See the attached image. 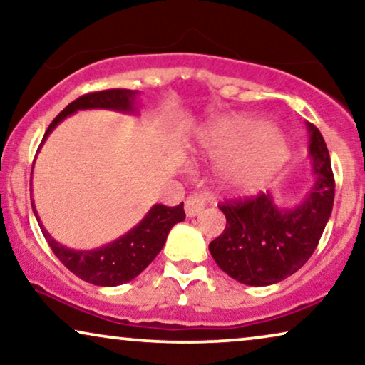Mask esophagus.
<instances>
[{
	"label": "esophagus",
	"instance_id": "esophagus-1",
	"mask_svg": "<svg viewBox=\"0 0 365 365\" xmlns=\"http://www.w3.org/2000/svg\"><path fill=\"white\" fill-rule=\"evenodd\" d=\"M211 199H212V194L206 192V191H196V192L189 194V196L186 197V202H184L186 216L187 217L197 216V214L202 211L204 206H206V204L211 201Z\"/></svg>",
	"mask_w": 365,
	"mask_h": 365
}]
</instances>
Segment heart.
Returning <instances> with one entry per match:
<instances>
[{
	"label": "heart",
	"instance_id": "heart-1",
	"mask_svg": "<svg viewBox=\"0 0 365 365\" xmlns=\"http://www.w3.org/2000/svg\"><path fill=\"white\" fill-rule=\"evenodd\" d=\"M206 151L227 156L222 176L241 189L269 181L287 159V143L274 128L257 118L229 116L212 123L201 136Z\"/></svg>",
	"mask_w": 365,
	"mask_h": 365
}]
</instances>
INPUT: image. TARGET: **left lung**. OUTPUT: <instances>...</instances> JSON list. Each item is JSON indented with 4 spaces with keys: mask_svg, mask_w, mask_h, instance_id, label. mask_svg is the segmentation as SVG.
Wrapping results in <instances>:
<instances>
[{
    "mask_svg": "<svg viewBox=\"0 0 365 365\" xmlns=\"http://www.w3.org/2000/svg\"><path fill=\"white\" fill-rule=\"evenodd\" d=\"M307 131L316 181L301 204L281 209L271 194L261 192L219 206L226 227L209 251L227 276L246 286H271L297 272L316 251L331 217L336 192L331 156L321 131L311 123Z\"/></svg>",
    "mask_w": 365,
    "mask_h": 365,
    "instance_id": "1",
    "label": "left lung"
}]
</instances>
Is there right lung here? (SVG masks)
Returning a JSON list of instances; mask_svg holds the SVG:
<instances>
[{
    "label": "right lung",
    "mask_w": 365,
    "mask_h": 365,
    "mask_svg": "<svg viewBox=\"0 0 365 365\" xmlns=\"http://www.w3.org/2000/svg\"><path fill=\"white\" fill-rule=\"evenodd\" d=\"M136 94L138 91H131V89H104V91L88 93L84 96H79L53 119L48 131L44 133L41 146L46 141L49 133L64 118L79 111V109L101 108L123 113H136V101H134ZM31 206L43 236L48 241L49 247L53 249L54 256L79 279L103 287L121 286V284L133 281L134 277L139 276L161 251L174 224L186 219L184 202L174 207L156 204L149 209V212L136 227H133L131 231H128L116 241L93 249V251H74V249L64 247L63 244L56 242L49 236V232L39 221L33 201Z\"/></svg>",
    "instance_id": "obj_1"
}]
</instances>
